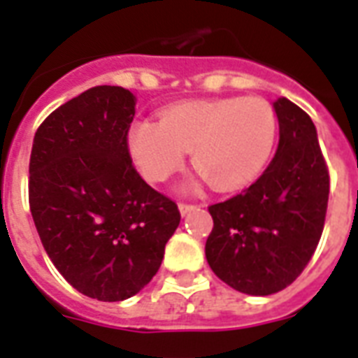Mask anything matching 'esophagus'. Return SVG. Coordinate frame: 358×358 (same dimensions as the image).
Returning <instances> with one entry per match:
<instances>
[{"label":"esophagus","instance_id":"esophagus-1","mask_svg":"<svg viewBox=\"0 0 358 358\" xmlns=\"http://www.w3.org/2000/svg\"><path fill=\"white\" fill-rule=\"evenodd\" d=\"M178 210H180V213H182V215H184V217H185L187 213L195 210V206H191V204H178Z\"/></svg>","mask_w":358,"mask_h":358}]
</instances>
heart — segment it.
<instances>
[{
	"mask_svg": "<svg viewBox=\"0 0 358 358\" xmlns=\"http://www.w3.org/2000/svg\"><path fill=\"white\" fill-rule=\"evenodd\" d=\"M278 120L262 98L195 100L171 106L159 122L143 119L128 129L131 157L150 182H165L185 152L219 191L250 184L271 157Z\"/></svg>",
	"mask_w": 358,
	"mask_h": 358,
	"instance_id": "1",
	"label": "heart"
}]
</instances>
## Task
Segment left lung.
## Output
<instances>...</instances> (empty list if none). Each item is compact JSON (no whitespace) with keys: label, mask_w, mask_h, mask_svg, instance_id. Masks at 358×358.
I'll return each instance as SVG.
<instances>
[{"label":"left lung","mask_w":358,"mask_h":358,"mask_svg":"<svg viewBox=\"0 0 358 358\" xmlns=\"http://www.w3.org/2000/svg\"><path fill=\"white\" fill-rule=\"evenodd\" d=\"M278 146L255 184L208 208L213 219L206 260L230 288L271 295L294 282L310 262L325 223L329 171L308 115L278 98Z\"/></svg>","instance_id":"8db88e82"}]
</instances>
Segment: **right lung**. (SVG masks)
Returning <instances> with one entry per match:
<instances>
[{"label": "right lung", "instance_id": "1", "mask_svg": "<svg viewBox=\"0 0 358 358\" xmlns=\"http://www.w3.org/2000/svg\"><path fill=\"white\" fill-rule=\"evenodd\" d=\"M128 89L92 87L36 129L29 159V208L57 271L80 294L124 301L162 266L180 224L178 206L131 165Z\"/></svg>", "mask_w": 358, "mask_h": 358}]
</instances>
